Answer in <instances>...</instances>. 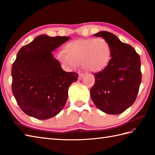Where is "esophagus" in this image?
Instances as JSON below:
<instances>
[{
  "label": "esophagus",
  "instance_id": "obj_1",
  "mask_svg": "<svg viewBox=\"0 0 155 155\" xmlns=\"http://www.w3.org/2000/svg\"><path fill=\"white\" fill-rule=\"evenodd\" d=\"M83 76H84V74L79 73L78 74V78H79V79H81V78L83 77Z\"/></svg>",
  "mask_w": 155,
  "mask_h": 155
}]
</instances>
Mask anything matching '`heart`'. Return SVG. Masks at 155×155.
Returning a JSON list of instances; mask_svg holds the SVG:
<instances>
[{
	"label": "heart",
	"instance_id": "obj_1",
	"mask_svg": "<svg viewBox=\"0 0 155 155\" xmlns=\"http://www.w3.org/2000/svg\"><path fill=\"white\" fill-rule=\"evenodd\" d=\"M110 54V45L104 38H86L65 44L57 58L67 68H76L81 63L87 71L97 72L108 64Z\"/></svg>",
	"mask_w": 155,
	"mask_h": 155
}]
</instances>
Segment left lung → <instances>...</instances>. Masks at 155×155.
<instances>
[{
	"label": "left lung",
	"mask_w": 155,
	"mask_h": 155,
	"mask_svg": "<svg viewBox=\"0 0 155 155\" xmlns=\"http://www.w3.org/2000/svg\"><path fill=\"white\" fill-rule=\"evenodd\" d=\"M93 35L108 42L111 58L103 71L94 74L91 98L104 113L120 114L134 103L139 93L142 78L140 57L133 47L111 32L101 31Z\"/></svg>",
	"instance_id": "left-lung-1"
}]
</instances>
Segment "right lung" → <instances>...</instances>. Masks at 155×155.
I'll return each mask as SVG.
<instances>
[{"instance_id":"add662e5","label":"right lung","mask_w":155,"mask_h":155,"mask_svg":"<svg viewBox=\"0 0 155 155\" xmlns=\"http://www.w3.org/2000/svg\"><path fill=\"white\" fill-rule=\"evenodd\" d=\"M70 37L38 36L20 49L12 67V91L21 110L45 120L64 108L68 89L78 74L62 70L52 51Z\"/></svg>"}]
</instances>
